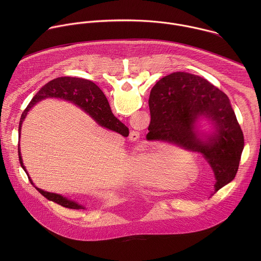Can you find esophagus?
I'll list each match as a JSON object with an SVG mask.
<instances>
[{
  "instance_id": "obj_1",
  "label": "esophagus",
  "mask_w": 261,
  "mask_h": 261,
  "mask_svg": "<svg viewBox=\"0 0 261 261\" xmlns=\"http://www.w3.org/2000/svg\"><path fill=\"white\" fill-rule=\"evenodd\" d=\"M131 140H137L138 138H139V133L138 132H133V133H131V135H130V137H129Z\"/></svg>"
}]
</instances>
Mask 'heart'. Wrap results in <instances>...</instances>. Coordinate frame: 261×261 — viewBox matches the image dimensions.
<instances>
[{"mask_svg": "<svg viewBox=\"0 0 261 261\" xmlns=\"http://www.w3.org/2000/svg\"><path fill=\"white\" fill-rule=\"evenodd\" d=\"M179 160H172L166 150H157L138 158L135 166V177L141 182L163 186L169 172H186Z\"/></svg>", "mask_w": 261, "mask_h": 261, "instance_id": "heart-1", "label": "heart"}]
</instances>
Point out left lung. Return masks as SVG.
Returning <instances> with one entry per match:
<instances>
[{
	"instance_id": "obj_1",
	"label": "left lung",
	"mask_w": 261,
	"mask_h": 261,
	"mask_svg": "<svg viewBox=\"0 0 261 261\" xmlns=\"http://www.w3.org/2000/svg\"><path fill=\"white\" fill-rule=\"evenodd\" d=\"M148 106V134L202 154L215 172L216 192L234 178L245 142L226 94L194 74L175 72L153 87ZM200 116L211 119L216 127L207 143L199 141L194 132V124Z\"/></svg>"
}]
</instances>
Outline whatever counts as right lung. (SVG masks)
<instances>
[{"instance_id": "add662e5", "label": "right lung", "mask_w": 261, "mask_h": 261, "mask_svg": "<svg viewBox=\"0 0 261 261\" xmlns=\"http://www.w3.org/2000/svg\"><path fill=\"white\" fill-rule=\"evenodd\" d=\"M46 98H60L67 101H70L75 105L80 106L83 110H85L87 114H89L99 125L114 130L123 136L129 135V129L120 122L114 115L111 113L110 106L108 104V101L103 94V92L100 90V88L95 85L93 82L79 79V77H58L50 82H48L46 85H44L37 94L32 98L31 102L27 106V108L23 110V113L20 117L19 126H18V136L20 135V129L22 121L25 119V116L28 115V111L39 101L46 99ZM18 158L19 163L21 167L27 172L21 156H20V150H19V144H18ZM28 174V173H27ZM29 180L32 185L33 181L31 180L30 176ZM42 194L46 199L54 201L66 208L71 210H81L85 208L83 205L74 202L72 200L67 199L66 197H63L62 195L45 192L39 188H36Z\"/></svg>"}]
</instances>
